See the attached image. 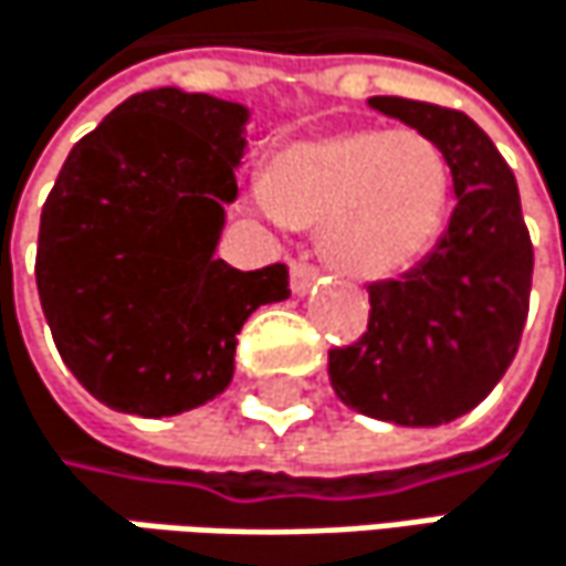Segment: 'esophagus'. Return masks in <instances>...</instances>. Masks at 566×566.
Instances as JSON below:
<instances>
[{
  "instance_id": "obj_1",
  "label": "esophagus",
  "mask_w": 566,
  "mask_h": 566,
  "mask_svg": "<svg viewBox=\"0 0 566 566\" xmlns=\"http://www.w3.org/2000/svg\"><path fill=\"white\" fill-rule=\"evenodd\" d=\"M316 283H318L316 266H310V263H293V270H290V290H293L296 296H306Z\"/></svg>"
}]
</instances>
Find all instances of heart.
<instances>
[{
  "mask_svg": "<svg viewBox=\"0 0 566 566\" xmlns=\"http://www.w3.org/2000/svg\"><path fill=\"white\" fill-rule=\"evenodd\" d=\"M453 198L447 153L417 129H338L283 146L253 205L318 231L322 260L352 283H388L437 248Z\"/></svg>",
  "mask_w": 566,
  "mask_h": 566,
  "instance_id": "obj_1",
  "label": "heart"
}]
</instances>
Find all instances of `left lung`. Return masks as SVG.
I'll return each instance as SVG.
<instances>
[{
    "label": "left lung",
    "instance_id": "8db88e82",
    "mask_svg": "<svg viewBox=\"0 0 566 566\" xmlns=\"http://www.w3.org/2000/svg\"><path fill=\"white\" fill-rule=\"evenodd\" d=\"M368 106L447 153L457 208L410 273L368 286V332L328 352V381L365 417L440 427L479 407L509 371L528 318L534 250L515 176L475 119L403 97Z\"/></svg>",
    "mask_w": 566,
    "mask_h": 566
}]
</instances>
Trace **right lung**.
<instances>
[{"label":"right lung","mask_w":566,"mask_h":566,"mask_svg":"<svg viewBox=\"0 0 566 566\" xmlns=\"http://www.w3.org/2000/svg\"><path fill=\"white\" fill-rule=\"evenodd\" d=\"M250 109L133 94L64 159L41 208L35 280L71 375L101 403L176 417L221 397L250 313L290 296L286 266L218 256Z\"/></svg>","instance_id":"add662e5"}]
</instances>
